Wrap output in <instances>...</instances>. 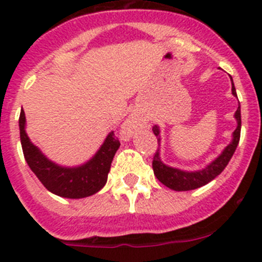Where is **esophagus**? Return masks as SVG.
I'll use <instances>...</instances> for the list:
<instances>
[{
  "mask_svg": "<svg viewBox=\"0 0 262 262\" xmlns=\"http://www.w3.org/2000/svg\"><path fill=\"white\" fill-rule=\"evenodd\" d=\"M140 127H142V122H140L139 117H136L135 114H131L120 127V136L123 140H128Z\"/></svg>",
  "mask_w": 262,
  "mask_h": 262,
  "instance_id": "1",
  "label": "esophagus"
}]
</instances>
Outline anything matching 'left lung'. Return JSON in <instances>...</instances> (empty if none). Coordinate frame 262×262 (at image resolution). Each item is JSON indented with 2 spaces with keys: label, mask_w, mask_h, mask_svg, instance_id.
<instances>
[{
  "label": "left lung",
  "mask_w": 262,
  "mask_h": 262,
  "mask_svg": "<svg viewBox=\"0 0 262 262\" xmlns=\"http://www.w3.org/2000/svg\"><path fill=\"white\" fill-rule=\"evenodd\" d=\"M232 81V77H231ZM232 94L236 96V89L233 86L232 81ZM235 119L237 127L232 134V140L226 148L223 149L219 156L215 160H212L211 163L207 164L205 168L200 169V170H182V169L173 168L166 164L163 163V160L160 157V143H161V136H160V127L155 124L152 127V131L156 135L157 142H159V149L156 151L154 156V163H152V168H154V173L157 177L160 182L165 185L166 187L172 189L176 191H187L194 190L201 186H205L206 184H209L212 181L216 176L221 174L227 166V164L230 163L231 157L235 154L236 147L239 144L240 140V129H242V114H240V103L239 107L235 113Z\"/></svg>",
  "instance_id": "8db88e82"
}]
</instances>
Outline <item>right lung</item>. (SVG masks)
<instances>
[{
    "mask_svg": "<svg viewBox=\"0 0 262 262\" xmlns=\"http://www.w3.org/2000/svg\"><path fill=\"white\" fill-rule=\"evenodd\" d=\"M19 134L25 159L39 181L51 193L71 200L93 195L105 186L111 161L120 145L114 131H111L96 155L86 163L77 166H62L51 161L30 140L26 133V117L23 110L19 115Z\"/></svg>",
    "mask_w": 262,
    "mask_h": 262,
    "instance_id": "1",
    "label": "right lung"
}]
</instances>
